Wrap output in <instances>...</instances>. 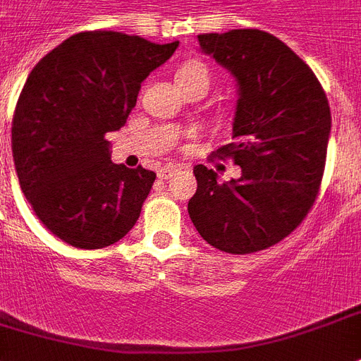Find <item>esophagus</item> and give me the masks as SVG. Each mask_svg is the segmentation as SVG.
Here are the masks:
<instances>
[{"mask_svg":"<svg viewBox=\"0 0 361 361\" xmlns=\"http://www.w3.org/2000/svg\"><path fill=\"white\" fill-rule=\"evenodd\" d=\"M175 171H177V168H175V166H164L162 169H159V177H160V178L173 177Z\"/></svg>","mask_w":361,"mask_h":361,"instance_id":"34e87169","label":"esophagus"}]
</instances>
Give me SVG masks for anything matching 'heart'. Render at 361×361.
Segmentation results:
<instances>
[{"label":"heart","mask_w":361,"mask_h":361,"mask_svg":"<svg viewBox=\"0 0 361 361\" xmlns=\"http://www.w3.org/2000/svg\"><path fill=\"white\" fill-rule=\"evenodd\" d=\"M175 79H202L208 82V68L199 61H190L178 68Z\"/></svg>","instance_id":"heart-1"}]
</instances>
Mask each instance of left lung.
<instances>
[{"instance_id": "8db88e82", "label": "left lung", "mask_w": 361, "mask_h": 361, "mask_svg": "<svg viewBox=\"0 0 361 361\" xmlns=\"http://www.w3.org/2000/svg\"><path fill=\"white\" fill-rule=\"evenodd\" d=\"M204 55L236 80L232 138L217 149L241 168L217 183L195 166L188 214L219 251L249 255L284 240L314 204L330 138V106L314 71L284 42L260 29L199 35Z\"/></svg>"}]
</instances>
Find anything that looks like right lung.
Listing matches in <instances>:
<instances>
[{
  "label": "right lung",
  "mask_w": 361,
  "mask_h": 361,
  "mask_svg": "<svg viewBox=\"0 0 361 361\" xmlns=\"http://www.w3.org/2000/svg\"><path fill=\"white\" fill-rule=\"evenodd\" d=\"M178 42L114 31L66 38L27 77L13 118V157L23 195L46 228L77 249L116 243L134 227L157 175L110 160L147 75Z\"/></svg>",
  "instance_id": "right-lung-1"
}]
</instances>
